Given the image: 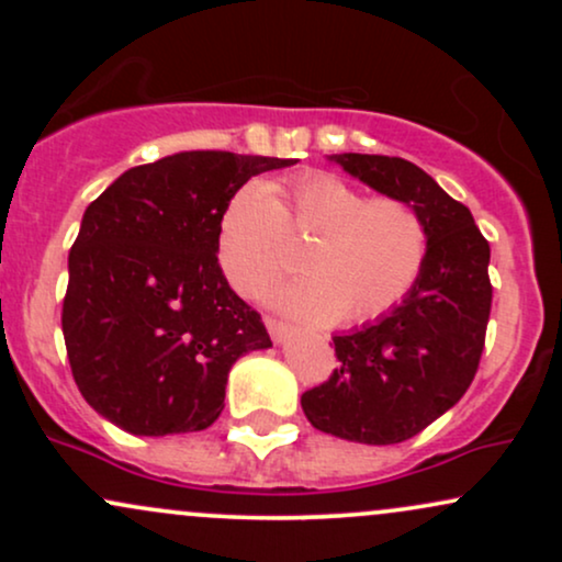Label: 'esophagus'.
<instances>
[{"label": "esophagus", "mask_w": 562, "mask_h": 562, "mask_svg": "<svg viewBox=\"0 0 562 562\" xmlns=\"http://www.w3.org/2000/svg\"><path fill=\"white\" fill-rule=\"evenodd\" d=\"M263 322H267V330H269V335H272V338L277 340V344H282V340H285L288 335H290V327L285 325V322L272 319V317H267Z\"/></svg>", "instance_id": "1"}]
</instances>
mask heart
I'll list each match as a JSON object with an SVG mask.
<instances>
[{"label": "heart", "mask_w": 562, "mask_h": 562, "mask_svg": "<svg viewBox=\"0 0 562 562\" xmlns=\"http://www.w3.org/2000/svg\"><path fill=\"white\" fill-rule=\"evenodd\" d=\"M282 229L308 232L303 280L277 288L272 303L293 317L362 325L391 312L423 272L428 235L415 209L396 198H364L330 173L245 182L216 227L218 267L229 285L256 295L282 272Z\"/></svg>", "instance_id": "b5f03b06"}]
</instances>
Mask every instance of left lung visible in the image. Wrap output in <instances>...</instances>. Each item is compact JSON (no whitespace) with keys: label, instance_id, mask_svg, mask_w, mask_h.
I'll list each match as a JSON object with an SVG mask.
<instances>
[{"label":"left lung","instance_id":"1","mask_svg":"<svg viewBox=\"0 0 562 562\" xmlns=\"http://www.w3.org/2000/svg\"><path fill=\"white\" fill-rule=\"evenodd\" d=\"M353 179L404 200L428 235L423 272L402 303L375 322L335 335L338 367L301 406L322 434L398 443L451 409L479 370L492 312L488 243L462 203L404 158L330 156Z\"/></svg>","mask_w":562,"mask_h":562}]
</instances>
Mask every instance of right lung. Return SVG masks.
I'll return each mask as SVG.
<instances>
[{"label": "right lung", "instance_id": "right-lung-1", "mask_svg": "<svg viewBox=\"0 0 562 562\" xmlns=\"http://www.w3.org/2000/svg\"><path fill=\"white\" fill-rule=\"evenodd\" d=\"M290 158L173 153L121 173L83 211L63 335L81 396L134 436L209 428L232 364L272 346L218 267L224 203Z\"/></svg>", "mask_w": 562, "mask_h": 562}]
</instances>
